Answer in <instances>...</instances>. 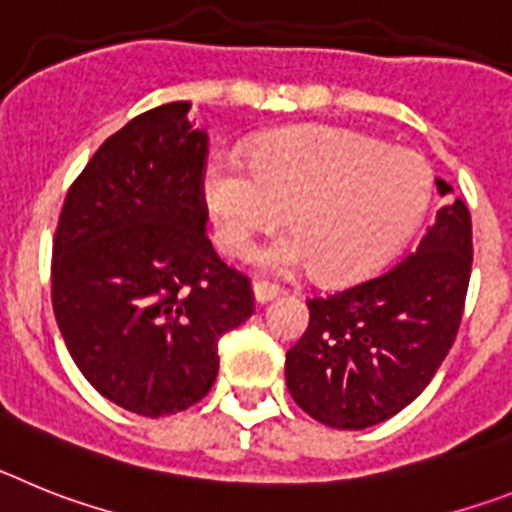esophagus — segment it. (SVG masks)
I'll return each instance as SVG.
<instances>
[{
	"label": "esophagus",
	"instance_id": "obj_1",
	"mask_svg": "<svg viewBox=\"0 0 512 512\" xmlns=\"http://www.w3.org/2000/svg\"><path fill=\"white\" fill-rule=\"evenodd\" d=\"M252 293H255L257 304H268V301H273L275 296L281 293V288L275 286V283H268V281H255Z\"/></svg>",
	"mask_w": 512,
	"mask_h": 512
}]
</instances>
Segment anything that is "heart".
<instances>
[{
    "mask_svg": "<svg viewBox=\"0 0 512 512\" xmlns=\"http://www.w3.org/2000/svg\"><path fill=\"white\" fill-rule=\"evenodd\" d=\"M433 190V170L417 151L340 128L273 133L252 149L250 167L216 157L203 170L213 237L226 255L250 252L286 213L293 234L257 252L260 268H319L332 283L386 268L420 229Z\"/></svg>",
    "mask_w": 512,
    "mask_h": 512,
    "instance_id": "heart-1",
    "label": "heart"
}]
</instances>
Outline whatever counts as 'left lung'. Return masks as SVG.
<instances>
[{
	"mask_svg": "<svg viewBox=\"0 0 512 512\" xmlns=\"http://www.w3.org/2000/svg\"><path fill=\"white\" fill-rule=\"evenodd\" d=\"M435 185L441 195L453 190ZM469 275L471 216L456 198L394 268L306 301L309 327L286 353L293 402L337 430L371 428L402 412L456 340Z\"/></svg>",
	"mask_w": 512,
	"mask_h": 512,
	"instance_id": "left-lung-1",
	"label": "left lung"
}]
</instances>
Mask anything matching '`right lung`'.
<instances>
[{
	"instance_id": "1",
	"label": "right lung",
	"mask_w": 512,
	"mask_h": 512,
	"mask_svg": "<svg viewBox=\"0 0 512 512\" xmlns=\"http://www.w3.org/2000/svg\"><path fill=\"white\" fill-rule=\"evenodd\" d=\"M190 102L136 115L66 193L53 314L84 379L144 417L188 410L219 373V340L252 317L250 278L206 234L208 136Z\"/></svg>"
}]
</instances>
